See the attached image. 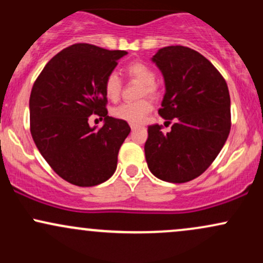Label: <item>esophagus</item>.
Listing matches in <instances>:
<instances>
[{
    "label": "esophagus",
    "mask_w": 263,
    "mask_h": 263,
    "mask_svg": "<svg viewBox=\"0 0 263 263\" xmlns=\"http://www.w3.org/2000/svg\"><path fill=\"white\" fill-rule=\"evenodd\" d=\"M140 127H138V126H136V125H131V129L132 131H136V129H138Z\"/></svg>",
    "instance_id": "1"
}]
</instances>
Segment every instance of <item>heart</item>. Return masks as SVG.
<instances>
[{
  "mask_svg": "<svg viewBox=\"0 0 263 263\" xmlns=\"http://www.w3.org/2000/svg\"><path fill=\"white\" fill-rule=\"evenodd\" d=\"M125 73L128 78L142 84L141 96L148 95L155 98L158 92L157 87L156 73L148 64L143 62H132L125 66ZM104 91L108 100H119L121 93V80L115 73L108 74L104 81ZM152 110V104L148 100H140L137 102H126L115 107L111 114L116 119L122 120L131 125H140L146 120L147 115Z\"/></svg>",
  "mask_w": 263,
  "mask_h": 263,
  "instance_id": "heart-1",
  "label": "heart"
}]
</instances>
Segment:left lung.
Segmentation results:
<instances>
[{"mask_svg": "<svg viewBox=\"0 0 263 263\" xmlns=\"http://www.w3.org/2000/svg\"><path fill=\"white\" fill-rule=\"evenodd\" d=\"M152 62L165 84L158 114L174 123L167 134L162 126H148L147 164L164 182H189L209 168L230 134L228 84L205 57L183 45L162 48Z\"/></svg>", "mask_w": 263, "mask_h": 263, "instance_id": "1", "label": "left lung"}]
</instances>
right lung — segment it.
<instances>
[{
	"instance_id": "right-lung-1",
	"label": "right lung",
	"mask_w": 263,
	"mask_h": 263,
	"mask_svg": "<svg viewBox=\"0 0 263 263\" xmlns=\"http://www.w3.org/2000/svg\"><path fill=\"white\" fill-rule=\"evenodd\" d=\"M125 50L78 43L54 55L32 87L31 134L52 170L78 186L101 184L115 173L128 123L107 116L104 81ZM93 113L104 117L98 130L88 126Z\"/></svg>"
}]
</instances>
